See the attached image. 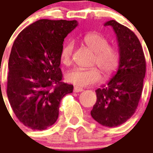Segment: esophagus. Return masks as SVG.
Returning <instances> with one entry per match:
<instances>
[{
  "mask_svg": "<svg viewBox=\"0 0 153 153\" xmlns=\"http://www.w3.org/2000/svg\"><path fill=\"white\" fill-rule=\"evenodd\" d=\"M82 88L77 87V86H76V87H74V88H73V92H74V93H79V92H82Z\"/></svg>",
  "mask_w": 153,
  "mask_h": 153,
  "instance_id": "obj_1",
  "label": "esophagus"
}]
</instances>
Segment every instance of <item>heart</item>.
<instances>
[{"label": "heart", "mask_w": 153, "mask_h": 153, "mask_svg": "<svg viewBox=\"0 0 153 153\" xmlns=\"http://www.w3.org/2000/svg\"><path fill=\"white\" fill-rule=\"evenodd\" d=\"M83 41L95 53L93 64L100 68L105 76H112L118 68L120 60L119 49L115 46L108 45L106 37L98 33L85 34ZM73 52V44L68 42L62 47L60 53V60L65 65H70ZM100 70L97 67L89 68H74L65 73V80L76 86H89L100 80Z\"/></svg>", "instance_id": "1"}]
</instances>
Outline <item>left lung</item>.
Here are the masks:
<instances>
[{
  "mask_svg": "<svg viewBox=\"0 0 153 153\" xmlns=\"http://www.w3.org/2000/svg\"><path fill=\"white\" fill-rule=\"evenodd\" d=\"M112 26L117 34L120 60L117 73L96 90L97 102L91 116L103 126L114 128L124 124L137 109L143 89L146 61L141 44L132 31L114 20Z\"/></svg>",
  "mask_w": 153,
  "mask_h": 153,
  "instance_id": "1",
  "label": "left lung"
}]
</instances>
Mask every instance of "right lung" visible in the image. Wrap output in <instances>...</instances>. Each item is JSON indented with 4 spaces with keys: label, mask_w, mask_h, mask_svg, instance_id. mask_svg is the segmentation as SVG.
<instances>
[{
    "label": "right lung",
    "mask_w": 153,
    "mask_h": 153,
    "mask_svg": "<svg viewBox=\"0 0 153 153\" xmlns=\"http://www.w3.org/2000/svg\"><path fill=\"white\" fill-rule=\"evenodd\" d=\"M76 21L41 19L18 34L9 59L7 95L17 119L44 130L56 121L61 99L73 85L61 81L60 53ZM1 83V82H0Z\"/></svg>",
    "instance_id": "right-lung-1"
}]
</instances>
